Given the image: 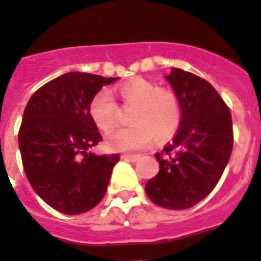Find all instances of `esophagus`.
<instances>
[{
	"instance_id": "esophagus-1",
	"label": "esophagus",
	"mask_w": 261,
	"mask_h": 261,
	"mask_svg": "<svg viewBox=\"0 0 261 261\" xmlns=\"http://www.w3.org/2000/svg\"><path fill=\"white\" fill-rule=\"evenodd\" d=\"M139 158H141V155H134V154H123L122 155V160L128 161V162H137Z\"/></svg>"
}]
</instances>
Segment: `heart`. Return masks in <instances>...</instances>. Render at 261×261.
<instances>
[{
  "label": "heart",
  "instance_id": "b5f03b06",
  "mask_svg": "<svg viewBox=\"0 0 261 261\" xmlns=\"http://www.w3.org/2000/svg\"><path fill=\"white\" fill-rule=\"evenodd\" d=\"M123 103L134 106L130 115L133 124L112 131L106 146L112 151H137L154 139H166L174 134L181 122V105L177 95L143 77H134L115 88ZM88 112L97 128L110 131L118 119V107L106 91L97 92L88 105Z\"/></svg>",
  "mask_w": 261,
  "mask_h": 261
}]
</instances>
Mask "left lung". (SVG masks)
Wrapping results in <instances>:
<instances>
[{
  "mask_svg": "<svg viewBox=\"0 0 261 261\" xmlns=\"http://www.w3.org/2000/svg\"><path fill=\"white\" fill-rule=\"evenodd\" d=\"M181 105L173 142L156 152L160 173L146 184L158 206L182 211L215 189L233 149L232 116L219 92L200 76L173 68L166 76Z\"/></svg>",
  "mask_w": 261,
  "mask_h": 261,
  "instance_id": "obj_1",
  "label": "left lung"
}]
</instances>
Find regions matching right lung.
Returning a JSON list of instances; mask_svg holds the SVG:
<instances>
[{
    "label": "right lung",
    "mask_w": 261,
    "mask_h": 261,
    "mask_svg": "<svg viewBox=\"0 0 261 261\" xmlns=\"http://www.w3.org/2000/svg\"><path fill=\"white\" fill-rule=\"evenodd\" d=\"M118 77L68 72L28 101L18 131L27 178L41 200L64 215H80L105 197L118 154L96 155L101 141L91 119V99Z\"/></svg>",
    "instance_id": "add662e5"
}]
</instances>
